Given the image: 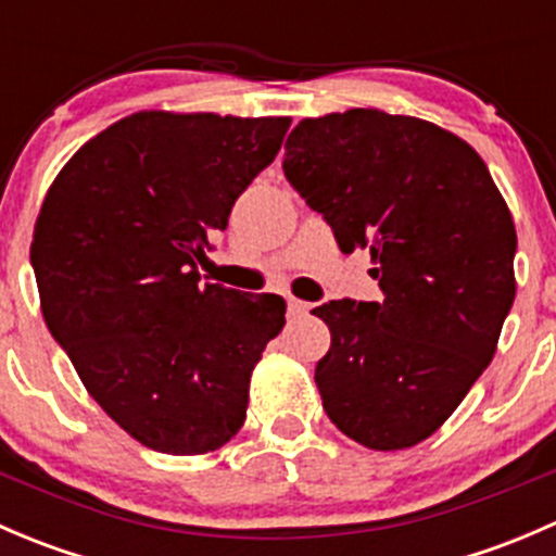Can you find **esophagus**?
<instances>
[{"mask_svg":"<svg viewBox=\"0 0 556 556\" xmlns=\"http://www.w3.org/2000/svg\"><path fill=\"white\" fill-rule=\"evenodd\" d=\"M288 309L293 317H301V314H309L312 304H306V301H299V299H288Z\"/></svg>","mask_w":556,"mask_h":556,"instance_id":"obj_1","label":"esophagus"}]
</instances>
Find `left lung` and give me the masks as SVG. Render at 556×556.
Instances as JSON below:
<instances>
[{
	"label": "left lung",
	"instance_id": "left-lung-1",
	"mask_svg": "<svg viewBox=\"0 0 556 556\" xmlns=\"http://www.w3.org/2000/svg\"><path fill=\"white\" fill-rule=\"evenodd\" d=\"M282 169L341 252H371L382 290L312 309L330 328L314 371L325 414L368 450L419 444L495 355L517 295L511 212L468 142L382 110L306 117Z\"/></svg>",
	"mask_w": 556,
	"mask_h": 556
}]
</instances>
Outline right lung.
I'll return each mask as SVG.
<instances>
[{"instance_id":"1","label":"right lung","mask_w":556,"mask_h":556,"mask_svg":"<svg viewBox=\"0 0 556 556\" xmlns=\"http://www.w3.org/2000/svg\"><path fill=\"white\" fill-rule=\"evenodd\" d=\"M290 117L137 112L83 144L31 242L42 317L93 401L148 450L237 435L285 299L201 285L212 233L282 148Z\"/></svg>"}]
</instances>
